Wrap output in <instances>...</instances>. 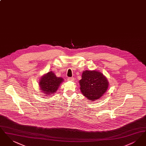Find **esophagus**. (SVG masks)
Wrapping results in <instances>:
<instances>
[{
    "instance_id": "1",
    "label": "esophagus",
    "mask_w": 146,
    "mask_h": 146,
    "mask_svg": "<svg viewBox=\"0 0 146 146\" xmlns=\"http://www.w3.org/2000/svg\"><path fill=\"white\" fill-rule=\"evenodd\" d=\"M67 80L68 81H74V78L73 77H71V78H68Z\"/></svg>"
}]
</instances>
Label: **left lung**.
Listing matches in <instances>:
<instances>
[{"mask_svg": "<svg viewBox=\"0 0 146 146\" xmlns=\"http://www.w3.org/2000/svg\"><path fill=\"white\" fill-rule=\"evenodd\" d=\"M79 80L83 95L91 101L102 97L107 90L108 82L104 74L96 70H84Z\"/></svg>", "mask_w": 146, "mask_h": 146, "instance_id": "obj_1", "label": "left lung"}]
</instances>
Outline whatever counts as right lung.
Listing matches in <instances>:
<instances>
[{"instance_id": "obj_1", "label": "right lung", "mask_w": 146, "mask_h": 146, "mask_svg": "<svg viewBox=\"0 0 146 146\" xmlns=\"http://www.w3.org/2000/svg\"><path fill=\"white\" fill-rule=\"evenodd\" d=\"M62 82V78L57 77L54 73L50 71L41 77L39 85L42 92L45 93V95L49 96L53 95L57 90Z\"/></svg>"}]
</instances>
